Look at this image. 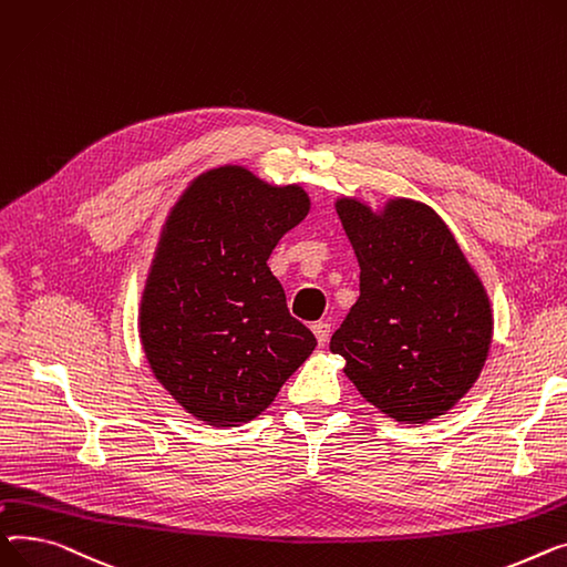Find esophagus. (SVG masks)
Instances as JSON below:
<instances>
[{
    "label": "esophagus",
    "instance_id": "34e87169",
    "mask_svg": "<svg viewBox=\"0 0 567 567\" xmlns=\"http://www.w3.org/2000/svg\"><path fill=\"white\" fill-rule=\"evenodd\" d=\"M329 329H331V324H329V322H324V320H320V322H313V324H311V331H313L316 339H318V346H324V343H327V339H329Z\"/></svg>",
    "mask_w": 567,
    "mask_h": 567
}]
</instances>
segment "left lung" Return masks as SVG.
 Here are the masks:
<instances>
[{
    "label": "left lung",
    "mask_w": 567,
    "mask_h": 567,
    "mask_svg": "<svg viewBox=\"0 0 567 567\" xmlns=\"http://www.w3.org/2000/svg\"><path fill=\"white\" fill-rule=\"evenodd\" d=\"M359 260V299L331 337L343 373L398 423L446 414L478 380L489 343V297L442 217L412 198L373 213L339 198Z\"/></svg>",
    "instance_id": "8db88e82"
}]
</instances>
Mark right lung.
Masks as SVG:
<instances>
[{
  "instance_id": "obj_1",
  "label": "right lung",
  "mask_w": 567,
  "mask_h": 567,
  "mask_svg": "<svg viewBox=\"0 0 567 567\" xmlns=\"http://www.w3.org/2000/svg\"><path fill=\"white\" fill-rule=\"evenodd\" d=\"M299 185L245 166L198 176L164 224L146 279L140 334L157 382L198 421L256 419L316 348L268 268L309 213Z\"/></svg>"
}]
</instances>
